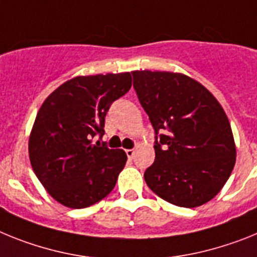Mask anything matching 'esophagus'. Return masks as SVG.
<instances>
[{"instance_id": "obj_1", "label": "esophagus", "mask_w": 257, "mask_h": 257, "mask_svg": "<svg viewBox=\"0 0 257 257\" xmlns=\"http://www.w3.org/2000/svg\"><path fill=\"white\" fill-rule=\"evenodd\" d=\"M125 153L129 159H133V156H135V150L133 149H128V150H125Z\"/></svg>"}]
</instances>
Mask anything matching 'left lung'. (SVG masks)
Here are the masks:
<instances>
[{
	"instance_id": "8db88e82",
	"label": "left lung",
	"mask_w": 257,
	"mask_h": 257,
	"mask_svg": "<svg viewBox=\"0 0 257 257\" xmlns=\"http://www.w3.org/2000/svg\"><path fill=\"white\" fill-rule=\"evenodd\" d=\"M133 86L159 141L145 172L151 190L178 207L195 208L213 199L235 164L230 122L220 102L190 76L133 71Z\"/></svg>"
}]
</instances>
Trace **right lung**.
Masks as SVG:
<instances>
[{"instance_id": "add662e5", "label": "right lung", "mask_w": 257, "mask_h": 257, "mask_svg": "<svg viewBox=\"0 0 257 257\" xmlns=\"http://www.w3.org/2000/svg\"><path fill=\"white\" fill-rule=\"evenodd\" d=\"M132 86L131 72L76 76L58 86L40 107L28 141L31 166L53 199L85 208L112 191L126 163L121 149H108L104 117Z\"/></svg>"}]
</instances>
